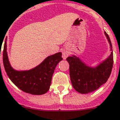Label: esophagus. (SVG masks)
Returning a JSON list of instances; mask_svg holds the SVG:
<instances>
[{"label": "esophagus", "instance_id": "1", "mask_svg": "<svg viewBox=\"0 0 120 120\" xmlns=\"http://www.w3.org/2000/svg\"><path fill=\"white\" fill-rule=\"evenodd\" d=\"M62 53H63V58L64 59H66L67 57L69 56V51L67 49H63V51H62Z\"/></svg>", "mask_w": 120, "mask_h": 120}]
</instances>
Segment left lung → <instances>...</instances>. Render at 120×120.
I'll list each match as a JSON object with an SVG mask.
<instances>
[{
	"mask_svg": "<svg viewBox=\"0 0 120 120\" xmlns=\"http://www.w3.org/2000/svg\"><path fill=\"white\" fill-rule=\"evenodd\" d=\"M105 35L109 44L111 54L96 67L88 66L79 57L73 55L66 59L69 64V75L75 90L81 94H87L98 90L107 81L113 64L112 45L109 36Z\"/></svg>",
	"mask_w": 120,
	"mask_h": 120,
	"instance_id": "1",
	"label": "left lung"
}]
</instances>
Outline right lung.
Returning a JSON list of instances; mask_svg holds the SVG:
<instances>
[{"instance_id":"add662e5","label":"right lung","mask_w":120,"mask_h":120,"mask_svg":"<svg viewBox=\"0 0 120 120\" xmlns=\"http://www.w3.org/2000/svg\"><path fill=\"white\" fill-rule=\"evenodd\" d=\"M6 40L2 54L4 68L9 79L17 88L27 93L41 95L47 93L49 90L56 67L63 60L62 53L59 52L48 56L39 65L31 69L17 71L9 63Z\"/></svg>"}]
</instances>
